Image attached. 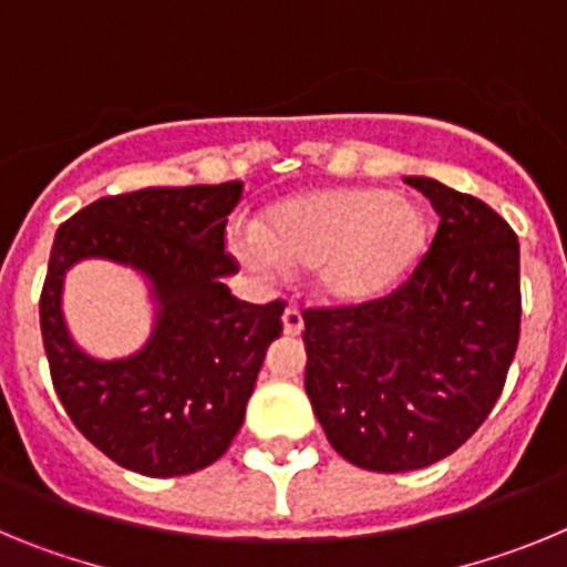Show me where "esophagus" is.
Instances as JSON below:
<instances>
[{"label":"esophagus","instance_id":"1","mask_svg":"<svg viewBox=\"0 0 567 567\" xmlns=\"http://www.w3.org/2000/svg\"><path fill=\"white\" fill-rule=\"evenodd\" d=\"M300 332H303V315H300L295 307H287L284 309V334L298 338Z\"/></svg>","mask_w":567,"mask_h":567}]
</instances>
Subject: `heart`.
Masks as SVG:
<instances>
[{"label":"heart","instance_id":"1","mask_svg":"<svg viewBox=\"0 0 567 567\" xmlns=\"http://www.w3.org/2000/svg\"><path fill=\"white\" fill-rule=\"evenodd\" d=\"M258 244L235 252L252 272L318 269V292L332 303H372L392 295L425 247L417 204L372 187H320L269 204L255 224Z\"/></svg>","mask_w":567,"mask_h":567}]
</instances>
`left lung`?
I'll return each mask as SVG.
<instances>
[{
	"label": "left lung",
	"mask_w": 567,
	"mask_h": 567,
	"mask_svg": "<svg viewBox=\"0 0 567 567\" xmlns=\"http://www.w3.org/2000/svg\"><path fill=\"white\" fill-rule=\"evenodd\" d=\"M432 249L383 300L303 315L309 403L358 468L400 474L457 452L503 394L519 343V240L488 204L425 175Z\"/></svg>",
	"instance_id": "8db88e82"
}]
</instances>
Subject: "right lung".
<instances>
[{
	"label": "right lung",
	"mask_w": 567,
	"mask_h": 567,
	"mask_svg": "<svg viewBox=\"0 0 567 567\" xmlns=\"http://www.w3.org/2000/svg\"><path fill=\"white\" fill-rule=\"evenodd\" d=\"M240 195L244 182L110 195L53 238L39 300L53 389L99 452L144 477L193 474L227 452L280 338L278 300L244 303L224 284L238 272L224 229ZM82 259H110L148 284L154 329L127 359H96L69 334L63 275Z\"/></svg>",
	"instance_id": "1"
}]
</instances>
